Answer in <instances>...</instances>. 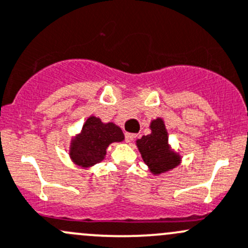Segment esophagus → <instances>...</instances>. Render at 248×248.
I'll list each match as a JSON object with an SVG mask.
<instances>
[{"label": "esophagus", "instance_id": "esophagus-1", "mask_svg": "<svg viewBox=\"0 0 248 248\" xmlns=\"http://www.w3.org/2000/svg\"><path fill=\"white\" fill-rule=\"evenodd\" d=\"M124 138H126L127 142H131L135 139V138H137V134H133V133H126V134H124Z\"/></svg>", "mask_w": 248, "mask_h": 248}]
</instances>
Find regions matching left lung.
Returning a JSON list of instances; mask_svg holds the SVG:
<instances>
[{
	"mask_svg": "<svg viewBox=\"0 0 248 248\" xmlns=\"http://www.w3.org/2000/svg\"><path fill=\"white\" fill-rule=\"evenodd\" d=\"M151 134L137 140V146L145 164L153 174H160L174 169L181 163V155L169 145V135L163 119L151 122Z\"/></svg>",
	"mask_w": 248,
	"mask_h": 248,
	"instance_id": "obj_1",
	"label": "left lung"
}]
</instances>
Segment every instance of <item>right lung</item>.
<instances>
[{
    "label": "right lung",
    "mask_w": 248,
    "mask_h": 248,
    "mask_svg": "<svg viewBox=\"0 0 248 248\" xmlns=\"http://www.w3.org/2000/svg\"><path fill=\"white\" fill-rule=\"evenodd\" d=\"M124 139V133L115 124H103L98 117L89 116L79 134L71 140L70 158L80 168H90L103 160L109 145Z\"/></svg>",
    "instance_id": "right-lung-1"
}]
</instances>
